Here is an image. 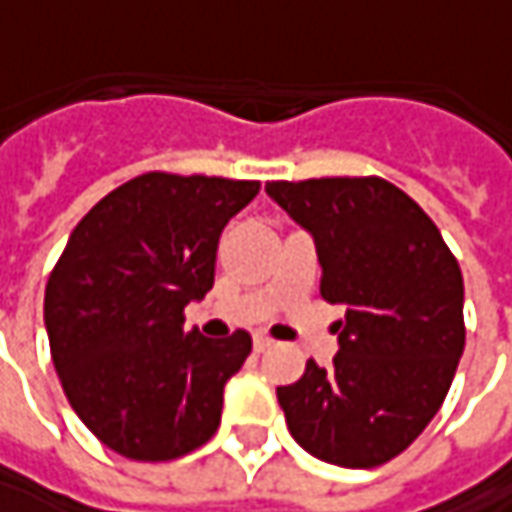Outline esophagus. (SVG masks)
<instances>
[{"instance_id":"esophagus-1","label":"esophagus","mask_w":512,"mask_h":512,"mask_svg":"<svg viewBox=\"0 0 512 512\" xmlns=\"http://www.w3.org/2000/svg\"><path fill=\"white\" fill-rule=\"evenodd\" d=\"M272 338H266V335H255V352H266V349H272Z\"/></svg>"}]
</instances>
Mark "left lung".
Here are the masks:
<instances>
[{"instance_id": "left-lung-1", "label": "left lung", "mask_w": 512, "mask_h": 512, "mask_svg": "<svg viewBox=\"0 0 512 512\" xmlns=\"http://www.w3.org/2000/svg\"><path fill=\"white\" fill-rule=\"evenodd\" d=\"M312 234L321 295L344 303L332 367L278 387L309 456L369 470L404 453L447 398L464 352V280L424 209L381 177L266 183Z\"/></svg>"}]
</instances>
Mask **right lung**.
<instances>
[{
  "mask_svg": "<svg viewBox=\"0 0 512 512\" xmlns=\"http://www.w3.org/2000/svg\"><path fill=\"white\" fill-rule=\"evenodd\" d=\"M260 183L148 171L77 223L45 286L56 375L105 447L171 461L220 427L223 387L252 352L249 332L209 341L183 309L214 286L217 240Z\"/></svg>",
  "mask_w": 512,
  "mask_h": 512,
  "instance_id": "right-lung-1",
  "label": "right lung"
}]
</instances>
